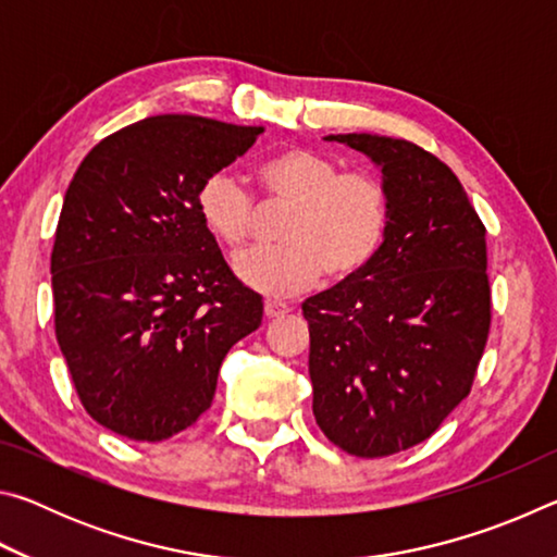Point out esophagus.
<instances>
[{
  "label": "esophagus",
  "mask_w": 557,
  "mask_h": 557,
  "mask_svg": "<svg viewBox=\"0 0 557 557\" xmlns=\"http://www.w3.org/2000/svg\"><path fill=\"white\" fill-rule=\"evenodd\" d=\"M287 312H289V307L282 305V301H275V299H268L265 301V317L268 319H275V317L287 314Z\"/></svg>",
  "instance_id": "1"
}]
</instances>
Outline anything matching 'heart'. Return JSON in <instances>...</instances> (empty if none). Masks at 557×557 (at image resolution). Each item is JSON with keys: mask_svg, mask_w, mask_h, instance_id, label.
Instances as JSON below:
<instances>
[{"mask_svg": "<svg viewBox=\"0 0 557 557\" xmlns=\"http://www.w3.org/2000/svg\"><path fill=\"white\" fill-rule=\"evenodd\" d=\"M270 201L292 203L277 248L235 260L245 285L289 297L324 275L351 280L371 265L391 231V194L369 172H342L336 159L307 147L280 149L258 166ZM196 211L215 240L238 252L256 228V199L238 176L215 172L196 191Z\"/></svg>", "mask_w": 557, "mask_h": 557, "instance_id": "1", "label": "heart"}]
</instances>
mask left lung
<instances>
[{"label": "left lung", "mask_w": 557, "mask_h": 557, "mask_svg": "<svg viewBox=\"0 0 557 557\" xmlns=\"http://www.w3.org/2000/svg\"><path fill=\"white\" fill-rule=\"evenodd\" d=\"M371 157L391 231L361 275L305 299L314 418L354 457L425 442L467 398L492 326L486 228L435 154L381 135H329Z\"/></svg>", "instance_id": "8db88e82"}]
</instances>
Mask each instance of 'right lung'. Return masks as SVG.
Here are the masks:
<instances>
[{
    "mask_svg": "<svg viewBox=\"0 0 557 557\" xmlns=\"http://www.w3.org/2000/svg\"><path fill=\"white\" fill-rule=\"evenodd\" d=\"M262 127L157 115L90 149L65 191L51 252L55 338L102 428L162 442L211 408L225 354L262 322V297L225 265L196 211L206 176Z\"/></svg>",
    "mask_w": 557,
    "mask_h": 557,
    "instance_id": "add662e5",
    "label": "right lung"
}]
</instances>
